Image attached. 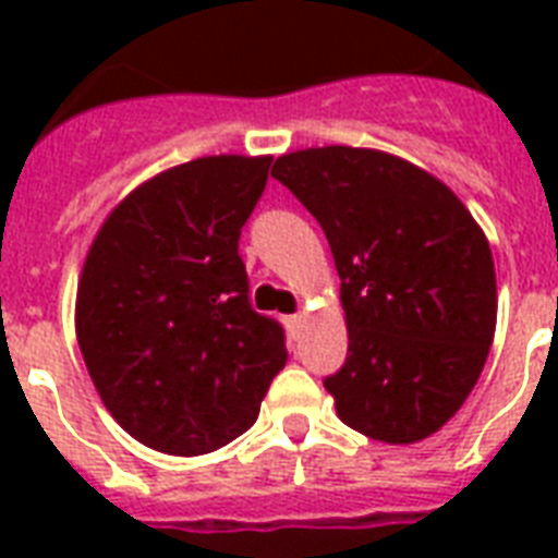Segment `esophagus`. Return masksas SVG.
Listing matches in <instances>:
<instances>
[{
  "mask_svg": "<svg viewBox=\"0 0 558 558\" xmlns=\"http://www.w3.org/2000/svg\"><path fill=\"white\" fill-rule=\"evenodd\" d=\"M304 322H306V315H304V313H295V315H289V318H287V327H289V332H292V336H298V332H301V327H304Z\"/></svg>",
  "mask_w": 558,
  "mask_h": 558,
  "instance_id": "obj_1",
  "label": "esophagus"
}]
</instances>
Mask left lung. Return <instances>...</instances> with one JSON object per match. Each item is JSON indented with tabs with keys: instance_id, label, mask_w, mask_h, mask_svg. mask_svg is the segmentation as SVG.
I'll list each match as a JSON object with an SVG mask.
<instances>
[{
	"instance_id": "left-lung-1",
	"label": "left lung",
	"mask_w": 558,
	"mask_h": 558,
	"mask_svg": "<svg viewBox=\"0 0 558 558\" xmlns=\"http://www.w3.org/2000/svg\"><path fill=\"white\" fill-rule=\"evenodd\" d=\"M327 234L341 278L348 359L324 379L341 423L416 442L475 388L495 336V263L466 205L405 159L310 147L275 161Z\"/></svg>"
}]
</instances>
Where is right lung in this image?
Returning <instances> with one entry per match:
<instances>
[{"mask_svg": "<svg viewBox=\"0 0 558 558\" xmlns=\"http://www.w3.org/2000/svg\"><path fill=\"white\" fill-rule=\"evenodd\" d=\"M271 156H205L135 187L100 226L74 327L104 405L135 440L205 454L257 420L287 365L283 327L254 313L240 231Z\"/></svg>", "mask_w": 558, "mask_h": 558, "instance_id": "obj_1", "label": "right lung"}]
</instances>
